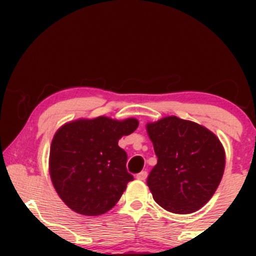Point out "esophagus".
I'll return each instance as SVG.
<instances>
[{
  "instance_id": "obj_1",
  "label": "esophagus",
  "mask_w": 256,
  "mask_h": 256,
  "mask_svg": "<svg viewBox=\"0 0 256 256\" xmlns=\"http://www.w3.org/2000/svg\"><path fill=\"white\" fill-rule=\"evenodd\" d=\"M146 176H148V174H146V171H142V172L138 173V174L136 176V178L138 179V180H146Z\"/></svg>"
}]
</instances>
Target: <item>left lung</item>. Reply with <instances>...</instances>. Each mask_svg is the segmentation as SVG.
Listing matches in <instances>:
<instances>
[{
  "label": "left lung",
  "instance_id": "obj_1",
  "mask_svg": "<svg viewBox=\"0 0 256 256\" xmlns=\"http://www.w3.org/2000/svg\"><path fill=\"white\" fill-rule=\"evenodd\" d=\"M146 128L158 156L146 180L155 202L176 214L204 207L224 174L225 150L219 138L176 116L148 122Z\"/></svg>",
  "mask_w": 256,
  "mask_h": 256
}]
</instances>
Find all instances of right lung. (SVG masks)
<instances>
[{"instance_id":"add662e5","label":"right lung","mask_w":256,"mask_h":256,"mask_svg":"<svg viewBox=\"0 0 256 256\" xmlns=\"http://www.w3.org/2000/svg\"><path fill=\"white\" fill-rule=\"evenodd\" d=\"M138 120L98 116L66 122L55 132L49 174L67 207L83 216L112 210L134 177L126 171L128 155L118 146L138 128Z\"/></svg>"}]
</instances>
